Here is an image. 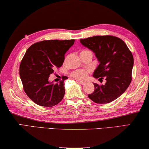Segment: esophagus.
Instances as JSON below:
<instances>
[{
    "mask_svg": "<svg viewBox=\"0 0 149 149\" xmlns=\"http://www.w3.org/2000/svg\"><path fill=\"white\" fill-rule=\"evenodd\" d=\"M77 81L81 84H84L85 83H86V81H84V80H77Z\"/></svg>",
    "mask_w": 149,
    "mask_h": 149,
    "instance_id": "esophagus-1",
    "label": "esophagus"
}]
</instances>
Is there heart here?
Here are the masks:
<instances>
[{
  "label": "heart",
  "instance_id": "obj_1",
  "mask_svg": "<svg viewBox=\"0 0 149 149\" xmlns=\"http://www.w3.org/2000/svg\"><path fill=\"white\" fill-rule=\"evenodd\" d=\"M84 52H91V51L88 50H82L81 53H84ZM89 73L88 70L86 69H77L74 71L71 72V77L74 78L76 79H79V80H83L85 79L88 77Z\"/></svg>",
  "mask_w": 149,
  "mask_h": 149
}]
</instances>
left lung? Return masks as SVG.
<instances>
[{"mask_svg":"<svg viewBox=\"0 0 149 149\" xmlns=\"http://www.w3.org/2000/svg\"><path fill=\"white\" fill-rule=\"evenodd\" d=\"M80 41L95 53L100 62L93 77L106 80L104 85L94 83V91L88 97L97 104L115 100L124 93L132 80L133 57L131 51L123 40L113 36H93Z\"/></svg>","mask_w":149,"mask_h":149,"instance_id":"1","label":"left lung"}]
</instances>
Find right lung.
<instances>
[{
  "mask_svg": "<svg viewBox=\"0 0 149 149\" xmlns=\"http://www.w3.org/2000/svg\"><path fill=\"white\" fill-rule=\"evenodd\" d=\"M74 40H44L31 45L19 65V76L24 91L39 106L52 107L65 95L64 80L59 83L49 82L50 74L62 66L65 53Z\"/></svg>",
  "mask_w": 149,
  "mask_h": 149,
  "instance_id": "right-lung-1",
  "label": "right lung"
}]
</instances>
